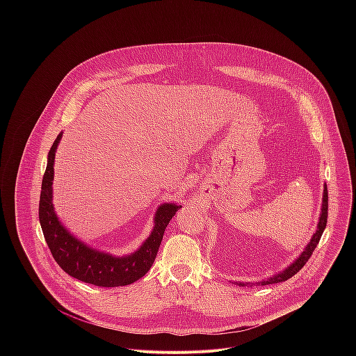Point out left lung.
Masks as SVG:
<instances>
[{
  "mask_svg": "<svg viewBox=\"0 0 356 356\" xmlns=\"http://www.w3.org/2000/svg\"><path fill=\"white\" fill-rule=\"evenodd\" d=\"M326 222H327V188L326 184L323 185V195H322V207H321V215H319V222L316 225V230L314 233V236L311 237L309 243L307 244L305 251L299 254V257L289 264L285 270L280 271L278 274H274L273 277H268L266 280H261L259 282H236L240 286H254V285H270V284H278V282H284L286 280H289L291 277H293L296 273H299V270L303 268L307 260L311 257V254L314 252V250L316 248L322 233L326 227Z\"/></svg>",
  "mask_w": 356,
  "mask_h": 356,
  "instance_id": "8db88e82",
  "label": "left lung"
}]
</instances>
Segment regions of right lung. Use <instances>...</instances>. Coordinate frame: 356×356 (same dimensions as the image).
Masks as SVG:
<instances>
[{"mask_svg": "<svg viewBox=\"0 0 356 356\" xmlns=\"http://www.w3.org/2000/svg\"><path fill=\"white\" fill-rule=\"evenodd\" d=\"M63 131L57 136L48 153V164L42 179L40 197V223L45 241L57 264L71 277L96 286L113 288L124 286L144 277L159 251L164 230L181 205L163 203L154 213V225L149 237L133 254L124 256L102 252L71 234L60 222L53 207V178L54 156Z\"/></svg>", "mask_w": 356, "mask_h": 356, "instance_id": "1", "label": "right lung"}]
</instances>
